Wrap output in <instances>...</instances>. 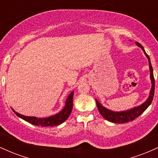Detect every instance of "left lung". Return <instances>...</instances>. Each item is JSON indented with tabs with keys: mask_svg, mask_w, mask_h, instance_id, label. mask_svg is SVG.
<instances>
[{
	"mask_svg": "<svg viewBox=\"0 0 158 158\" xmlns=\"http://www.w3.org/2000/svg\"><path fill=\"white\" fill-rule=\"evenodd\" d=\"M136 44L142 49V50L146 55V58L148 60V65H149V70H150V79H151L152 83V88L150 90L149 95H148V99L145 101L144 102L139 105L138 106L134 107V108H130L128 110H121V111H114L110 109L106 108L101 104L99 101L96 99V103H97V106L99 110V113L101 115L104 117L105 119H107L108 121L110 122L114 123H125L130 122V121L134 120L137 117H138L139 115H141L146 108L151 105V103L153 100L154 94H155V79H154V74H153V69H152V66L151 64V61H150V58L147 54H146V51H145L143 47L139 43L136 42Z\"/></svg>",
	"mask_w": 158,
	"mask_h": 158,
	"instance_id": "1",
	"label": "left lung"
}]
</instances>
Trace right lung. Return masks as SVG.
Instances as JSON below:
<instances>
[{
  "instance_id": "right-lung-1",
  "label": "right lung",
  "mask_w": 158,
  "mask_h": 158,
  "mask_svg": "<svg viewBox=\"0 0 158 158\" xmlns=\"http://www.w3.org/2000/svg\"><path fill=\"white\" fill-rule=\"evenodd\" d=\"M73 93L74 91H72L71 93L69 94L68 98L66 99V101H65L64 107L62 108V110H61V111H59V113L54 114V115L50 116V117H48L39 118V117H36L25 116L18 113V112L15 111L13 108H12V110H13L14 113H15L18 117H20V118L23 119V120L31 123L32 125H35V126H42V127L59 126V125H60L62 123H64V121L68 118V117L70 116V113H71L72 109H73Z\"/></svg>"
}]
</instances>
